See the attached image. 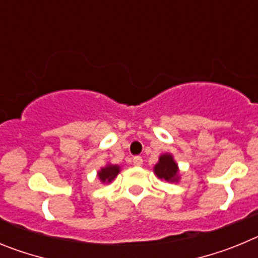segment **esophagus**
<instances>
[{
  "label": "esophagus",
  "mask_w": 258,
  "mask_h": 258,
  "mask_svg": "<svg viewBox=\"0 0 258 258\" xmlns=\"http://www.w3.org/2000/svg\"><path fill=\"white\" fill-rule=\"evenodd\" d=\"M133 164L136 166H142L143 164V159L141 156H134L133 157Z\"/></svg>",
  "instance_id": "obj_1"
}]
</instances>
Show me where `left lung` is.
I'll use <instances>...</instances> for the list:
<instances>
[{"mask_svg":"<svg viewBox=\"0 0 258 258\" xmlns=\"http://www.w3.org/2000/svg\"><path fill=\"white\" fill-rule=\"evenodd\" d=\"M154 173L157 178L169 183H177L181 179L178 164L175 163L173 155L168 152L159 156V161L154 166Z\"/></svg>","mask_w":258,"mask_h":258,"instance_id":"8db88e82","label":"left lung"}]
</instances>
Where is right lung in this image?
<instances>
[{
    "instance_id": "add662e5",
    "label": "right lung",
    "mask_w": 258,
    "mask_h": 258,
    "mask_svg": "<svg viewBox=\"0 0 258 258\" xmlns=\"http://www.w3.org/2000/svg\"><path fill=\"white\" fill-rule=\"evenodd\" d=\"M120 170H121V166L117 165V164H106L103 168H101V169L98 170V179H99L103 184L111 183V182L117 177Z\"/></svg>"
}]
</instances>
